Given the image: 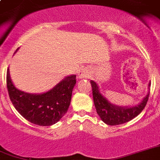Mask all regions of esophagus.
I'll return each instance as SVG.
<instances>
[{"mask_svg": "<svg viewBox=\"0 0 160 160\" xmlns=\"http://www.w3.org/2000/svg\"><path fill=\"white\" fill-rule=\"evenodd\" d=\"M89 74H90V70L86 67L82 68L78 72V76L80 78H86V77H88Z\"/></svg>", "mask_w": 160, "mask_h": 160, "instance_id": "obj_1", "label": "esophagus"}]
</instances>
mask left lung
<instances>
[{"mask_svg":"<svg viewBox=\"0 0 160 160\" xmlns=\"http://www.w3.org/2000/svg\"><path fill=\"white\" fill-rule=\"evenodd\" d=\"M90 83L92 88L93 101L96 112L102 119V121L108 125L122 124L136 117L145 108L150 95V92H148L143 100L133 107H119L111 103L100 93L99 87L96 82L91 80ZM150 85L151 83H149L148 88Z\"/></svg>","mask_w":160,"mask_h":160,"instance_id":"left-lung-1","label":"left lung"}]
</instances>
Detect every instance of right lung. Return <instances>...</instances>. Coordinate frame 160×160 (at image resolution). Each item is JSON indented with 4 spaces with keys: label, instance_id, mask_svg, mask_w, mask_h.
Returning a JSON list of instances; mask_svg holds the SVG:
<instances>
[{
    "label": "right lung",
    "instance_id": "add662e5",
    "mask_svg": "<svg viewBox=\"0 0 160 160\" xmlns=\"http://www.w3.org/2000/svg\"><path fill=\"white\" fill-rule=\"evenodd\" d=\"M6 81L9 98L16 110L28 121L40 126H51L65 115L77 83L76 75H72L63 79L48 92L31 94L14 86L8 68Z\"/></svg>",
    "mask_w": 160,
    "mask_h": 160
}]
</instances>
